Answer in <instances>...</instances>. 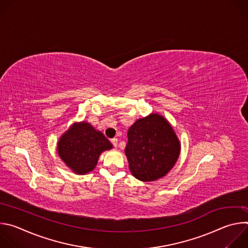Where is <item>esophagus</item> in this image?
I'll return each instance as SVG.
<instances>
[{
    "mask_svg": "<svg viewBox=\"0 0 248 248\" xmlns=\"http://www.w3.org/2000/svg\"><path fill=\"white\" fill-rule=\"evenodd\" d=\"M111 142L113 143L114 147H117V146H118V138H113V139H111Z\"/></svg>",
    "mask_w": 248,
    "mask_h": 248,
    "instance_id": "esophagus-1",
    "label": "esophagus"
}]
</instances>
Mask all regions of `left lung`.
<instances>
[{
  "mask_svg": "<svg viewBox=\"0 0 248 248\" xmlns=\"http://www.w3.org/2000/svg\"><path fill=\"white\" fill-rule=\"evenodd\" d=\"M125 155L133 176L153 182L166 175L181 151L180 141L162 116L151 114L137 120L128 129Z\"/></svg>",
  "mask_w": 248,
  "mask_h": 248,
  "instance_id": "1",
  "label": "left lung"
}]
</instances>
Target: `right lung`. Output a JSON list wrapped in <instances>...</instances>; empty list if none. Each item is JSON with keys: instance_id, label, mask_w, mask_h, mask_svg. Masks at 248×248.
I'll return each instance as SVG.
<instances>
[{"instance_id": "obj_1", "label": "right lung", "mask_w": 248, "mask_h": 248, "mask_svg": "<svg viewBox=\"0 0 248 248\" xmlns=\"http://www.w3.org/2000/svg\"><path fill=\"white\" fill-rule=\"evenodd\" d=\"M112 148V143L102 132L84 122L70 126L58 143L61 159L79 174L91 171L97 165L100 154Z\"/></svg>"}]
</instances>
